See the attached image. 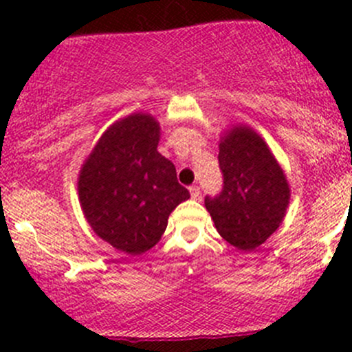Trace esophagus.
Returning a JSON list of instances; mask_svg holds the SVG:
<instances>
[{"mask_svg":"<svg viewBox=\"0 0 352 352\" xmlns=\"http://www.w3.org/2000/svg\"><path fill=\"white\" fill-rule=\"evenodd\" d=\"M189 192H190V196H192V199H197L199 196H201V189H199V186H190Z\"/></svg>","mask_w":352,"mask_h":352,"instance_id":"esophagus-1","label":"esophagus"}]
</instances>
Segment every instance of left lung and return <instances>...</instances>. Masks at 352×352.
Masks as SVG:
<instances>
[{"instance_id":"8db88e82","label":"left lung","mask_w":352,"mask_h":352,"mask_svg":"<svg viewBox=\"0 0 352 352\" xmlns=\"http://www.w3.org/2000/svg\"><path fill=\"white\" fill-rule=\"evenodd\" d=\"M223 190L204 204L219 235L236 250L261 247L283 223L291 189L261 134L235 124L219 138Z\"/></svg>"}]
</instances>
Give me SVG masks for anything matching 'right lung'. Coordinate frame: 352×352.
I'll return each mask as SVG.
<instances>
[{
	"label": "right lung",
	"instance_id": "1",
	"mask_svg": "<svg viewBox=\"0 0 352 352\" xmlns=\"http://www.w3.org/2000/svg\"><path fill=\"white\" fill-rule=\"evenodd\" d=\"M160 122L134 112L107 127L78 175L81 211L95 235L127 255L160 242L168 216L190 197L175 165L158 153Z\"/></svg>",
	"mask_w": 352,
	"mask_h": 352
}]
</instances>
